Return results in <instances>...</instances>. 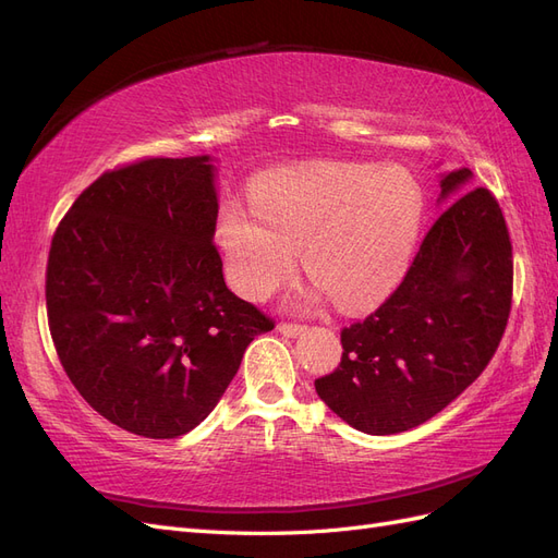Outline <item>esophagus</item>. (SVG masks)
<instances>
[{
  "label": "esophagus",
  "instance_id": "34e87169",
  "mask_svg": "<svg viewBox=\"0 0 558 558\" xmlns=\"http://www.w3.org/2000/svg\"><path fill=\"white\" fill-rule=\"evenodd\" d=\"M307 330V326H300V324H279V332L286 337H298Z\"/></svg>",
  "mask_w": 558,
  "mask_h": 558
}]
</instances>
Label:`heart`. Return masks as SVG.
I'll return each mask as SVG.
<instances>
[{
    "label": "heart",
    "instance_id": "1",
    "mask_svg": "<svg viewBox=\"0 0 558 558\" xmlns=\"http://www.w3.org/2000/svg\"><path fill=\"white\" fill-rule=\"evenodd\" d=\"M253 211L226 205L216 240L242 295L267 300L302 263L340 310L381 302L408 272L426 216L418 179L402 167L314 160L260 177Z\"/></svg>",
    "mask_w": 558,
    "mask_h": 558
}]
</instances>
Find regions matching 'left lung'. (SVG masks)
Listing matches in <instances>:
<instances>
[{"mask_svg": "<svg viewBox=\"0 0 558 558\" xmlns=\"http://www.w3.org/2000/svg\"><path fill=\"white\" fill-rule=\"evenodd\" d=\"M470 181L468 167L440 174L445 211L408 275L375 314L342 330V363L314 381L351 428L393 435L424 424L494 359L512 305V244L496 197L468 192Z\"/></svg>", "mask_w": 558, "mask_h": 558, "instance_id": "8db88e82", "label": "left lung"}]
</instances>
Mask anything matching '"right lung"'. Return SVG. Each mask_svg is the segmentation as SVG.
<instances>
[{"label":"right lung","instance_id":"obj_1","mask_svg":"<svg viewBox=\"0 0 558 558\" xmlns=\"http://www.w3.org/2000/svg\"><path fill=\"white\" fill-rule=\"evenodd\" d=\"M211 156L99 177L56 230L48 326L76 391L118 428L170 440L205 421L275 324L223 279Z\"/></svg>","mask_w":558,"mask_h":558}]
</instances>
